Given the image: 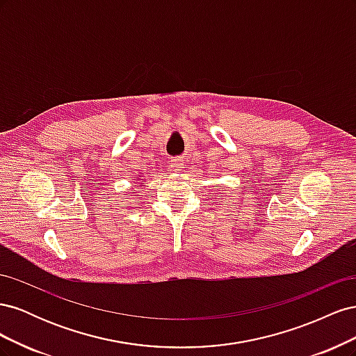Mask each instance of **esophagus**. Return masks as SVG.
<instances>
[{
	"instance_id": "obj_1",
	"label": "esophagus",
	"mask_w": 356,
	"mask_h": 356,
	"mask_svg": "<svg viewBox=\"0 0 356 356\" xmlns=\"http://www.w3.org/2000/svg\"><path fill=\"white\" fill-rule=\"evenodd\" d=\"M182 168H184V160H182L181 157L172 159V161H170V169L172 170L179 172V170H182Z\"/></svg>"
}]
</instances>
